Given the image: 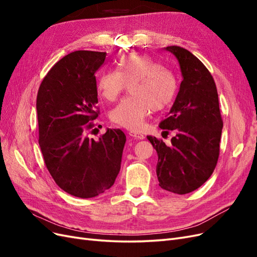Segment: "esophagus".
I'll return each instance as SVG.
<instances>
[{
  "label": "esophagus",
  "instance_id": "1",
  "mask_svg": "<svg viewBox=\"0 0 257 257\" xmlns=\"http://www.w3.org/2000/svg\"><path fill=\"white\" fill-rule=\"evenodd\" d=\"M128 135H130L131 137L135 138V139H144V138H145V135H144V134H142V133H137V132H135V131H131V132H128Z\"/></svg>",
  "mask_w": 257,
  "mask_h": 257
}]
</instances>
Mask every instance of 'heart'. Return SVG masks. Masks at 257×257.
Segmentation results:
<instances>
[{
	"mask_svg": "<svg viewBox=\"0 0 257 257\" xmlns=\"http://www.w3.org/2000/svg\"><path fill=\"white\" fill-rule=\"evenodd\" d=\"M130 87L131 96L110 111V120L130 130L142 127L146 116L166 108L175 97L177 79L160 62L142 54H127L118 62V69L102 73L97 80L99 95L113 102Z\"/></svg>",
	"mask_w": 257,
	"mask_h": 257,
	"instance_id": "heart-1",
	"label": "heart"
}]
</instances>
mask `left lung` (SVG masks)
Segmentation results:
<instances>
[{"label":"left lung","mask_w":257,"mask_h":257,"mask_svg":"<svg viewBox=\"0 0 257 257\" xmlns=\"http://www.w3.org/2000/svg\"><path fill=\"white\" fill-rule=\"evenodd\" d=\"M164 49L178 60L182 81L160 127L175 131L176 135L170 146L152 136L147 138L159 157V185L182 195L198 189L212 175L219 159L223 121L215 82L207 67L179 46Z\"/></svg>","instance_id":"left-lung-1"}]
</instances>
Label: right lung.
I'll return each mask as SVG.
<instances>
[{"label": "right lung", "instance_id": "1", "mask_svg": "<svg viewBox=\"0 0 257 257\" xmlns=\"http://www.w3.org/2000/svg\"><path fill=\"white\" fill-rule=\"evenodd\" d=\"M106 54L87 50L67 54L52 66L37 93L38 143L46 167L62 190L80 198L111 188L126 142L119 128H107L98 141L88 136L90 122L99 113L95 73Z\"/></svg>", "mask_w": 257, "mask_h": 257}]
</instances>
